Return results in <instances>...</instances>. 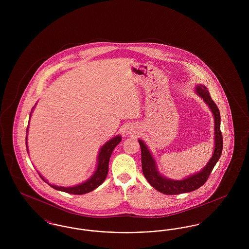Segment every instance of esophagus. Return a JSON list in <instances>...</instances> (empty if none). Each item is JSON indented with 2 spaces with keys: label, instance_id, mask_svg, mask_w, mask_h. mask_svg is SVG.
Returning a JSON list of instances; mask_svg holds the SVG:
<instances>
[{
  "label": "esophagus",
  "instance_id": "1",
  "mask_svg": "<svg viewBox=\"0 0 249 249\" xmlns=\"http://www.w3.org/2000/svg\"><path fill=\"white\" fill-rule=\"evenodd\" d=\"M131 130V129H130V130Z\"/></svg>",
  "mask_w": 249,
  "mask_h": 249
}]
</instances>
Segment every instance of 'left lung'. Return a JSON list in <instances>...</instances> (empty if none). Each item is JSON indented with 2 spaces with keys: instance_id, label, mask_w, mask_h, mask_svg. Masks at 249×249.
Segmentation results:
<instances>
[{
  "instance_id": "left-lung-1",
  "label": "left lung",
  "mask_w": 249,
  "mask_h": 249,
  "mask_svg": "<svg viewBox=\"0 0 249 249\" xmlns=\"http://www.w3.org/2000/svg\"><path fill=\"white\" fill-rule=\"evenodd\" d=\"M196 92L206 105L210 107L214 119V148L212 158L208 161L205 167L200 171L199 173L193 174L189 178L182 179V180H174L162 177L156 165L154 158L150 153L149 149L145 145V143L142 140H138L139 144L141 146V156H142V170L144 178L148 181V183L154 188L155 190L166 194V195H177L180 193L191 192L193 190L199 189L201 187L209 178L212 170L214 165L216 164L217 160H219L222 147H223V138L222 133L220 130V113L219 110L214 104L209 91L207 90L206 87L199 85L196 87Z\"/></svg>"
}]
</instances>
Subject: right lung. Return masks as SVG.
<instances>
[{"instance_id":"1","label":"right lung","mask_w":249,"mask_h":249,"mask_svg":"<svg viewBox=\"0 0 249 249\" xmlns=\"http://www.w3.org/2000/svg\"><path fill=\"white\" fill-rule=\"evenodd\" d=\"M30 117H31V115H30ZM27 132H28V128H27ZM120 142H121V136L118 135V136L112 138L111 140H109L108 142H106L101 147L100 152L98 155V162H97V168L95 170L94 174L90 177V178H89L87 181H85L84 183H81L79 185H76V186H73V187H69V188L59 187V186L49 184L48 181L43 178L40 174H39V176L51 188H53L55 190L67 192V193H70V194H75V195H81V194L90 192V191L94 190L96 188H98L101 184H103V182L106 180L107 174H108V164H109L110 157H111V154H112L114 148ZM26 146L28 147V145H27V135H26ZM27 151H28V148H27Z\"/></svg>"}]
</instances>
